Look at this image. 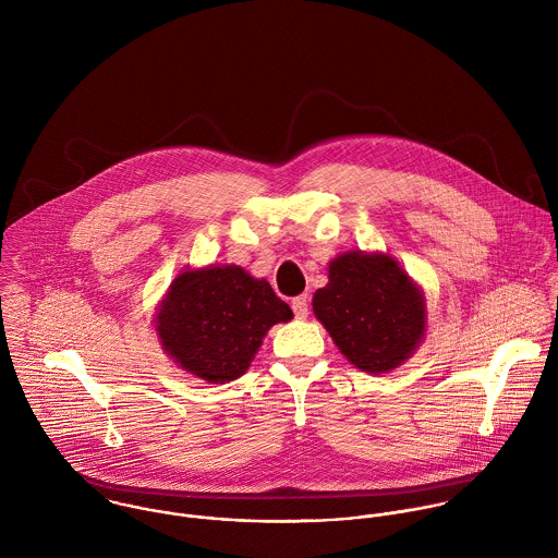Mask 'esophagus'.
I'll use <instances>...</instances> for the list:
<instances>
[{"label":"esophagus","mask_w":558,"mask_h":558,"mask_svg":"<svg viewBox=\"0 0 558 558\" xmlns=\"http://www.w3.org/2000/svg\"><path fill=\"white\" fill-rule=\"evenodd\" d=\"M292 312H294V316L299 319L307 318V314H310V296H307V294L296 296V299L292 301Z\"/></svg>","instance_id":"1"}]
</instances>
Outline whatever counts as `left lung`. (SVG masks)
Wrapping results in <instances>:
<instances>
[{"instance_id":"1","label":"left lung","mask_w":558,"mask_h":558,"mask_svg":"<svg viewBox=\"0 0 558 558\" xmlns=\"http://www.w3.org/2000/svg\"><path fill=\"white\" fill-rule=\"evenodd\" d=\"M314 314L341 354L367 374L399 367L425 335V296L387 253L348 251L330 259Z\"/></svg>"}]
</instances>
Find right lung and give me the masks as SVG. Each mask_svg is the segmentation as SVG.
<instances>
[{
	"mask_svg": "<svg viewBox=\"0 0 558 558\" xmlns=\"http://www.w3.org/2000/svg\"><path fill=\"white\" fill-rule=\"evenodd\" d=\"M162 350L189 374L213 385L240 378L270 326L292 310L266 279L236 264L180 272L157 310Z\"/></svg>",
	"mask_w": 558,
	"mask_h": 558,
	"instance_id": "add662e5",
	"label": "right lung"
}]
</instances>
